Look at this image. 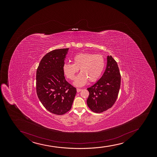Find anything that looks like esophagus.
<instances>
[{
  "mask_svg": "<svg viewBox=\"0 0 157 157\" xmlns=\"http://www.w3.org/2000/svg\"><path fill=\"white\" fill-rule=\"evenodd\" d=\"M76 90H77V92H78V93H79V92L81 91L82 89H80V88H77V89H76Z\"/></svg>",
  "mask_w": 157,
  "mask_h": 157,
  "instance_id": "obj_1",
  "label": "esophagus"
}]
</instances>
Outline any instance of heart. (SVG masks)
I'll return each instance as SVG.
<instances>
[{
	"label": "heart",
	"instance_id": "b5f03b06",
	"mask_svg": "<svg viewBox=\"0 0 157 157\" xmlns=\"http://www.w3.org/2000/svg\"><path fill=\"white\" fill-rule=\"evenodd\" d=\"M73 63H65L63 65L64 73L70 80H74L79 69L81 72L76 78L74 85L81 87L88 80L95 82L99 78L105 67L104 58L101 54L80 53L73 57Z\"/></svg>",
	"mask_w": 157,
	"mask_h": 157
}]
</instances>
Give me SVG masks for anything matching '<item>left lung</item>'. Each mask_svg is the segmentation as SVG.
<instances>
[{
	"label": "left lung",
	"instance_id": "8db88e82",
	"mask_svg": "<svg viewBox=\"0 0 157 157\" xmlns=\"http://www.w3.org/2000/svg\"><path fill=\"white\" fill-rule=\"evenodd\" d=\"M106 69L100 79L87 88L89 96L87 104L90 110L100 113L107 110L114 104L121 86L119 68L111 56H107Z\"/></svg>",
	"mask_w": 157,
	"mask_h": 157
}]
</instances>
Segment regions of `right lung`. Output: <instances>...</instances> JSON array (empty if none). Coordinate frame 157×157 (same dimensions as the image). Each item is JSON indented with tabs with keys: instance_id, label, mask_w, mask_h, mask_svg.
I'll list each match as a JSON object with an SVG mask.
<instances>
[{
	"instance_id": "add662e5",
	"label": "right lung",
	"mask_w": 157,
	"mask_h": 157,
	"mask_svg": "<svg viewBox=\"0 0 157 157\" xmlns=\"http://www.w3.org/2000/svg\"><path fill=\"white\" fill-rule=\"evenodd\" d=\"M69 48L54 50L42 59L36 73V94L47 110L61 115L70 110L76 89L65 80L63 65Z\"/></svg>"
}]
</instances>
